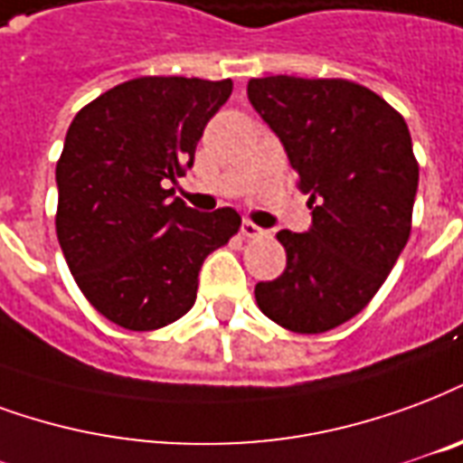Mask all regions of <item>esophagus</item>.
Masks as SVG:
<instances>
[{
    "label": "esophagus",
    "instance_id": "1",
    "mask_svg": "<svg viewBox=\"0 0 463 463\" xmlns=\"http://www.w3.org/2000/svg\"><path fill=\"white\" fill-rule=\"evenodd\" d=\"M241 231L245 238H252V241H258V238H265L267 235V231H262V228H260V225H255L252 221H242Z\"/></svg>",
    "mask_w": 463,
    "mask_h": 463
}]
</instances>
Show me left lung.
Listing matches in <instances>:
<instances>
[{
  "instance_id": "left-lung-1",
  "label": "left lung",
  "mask_w": 463,
  "mask_h": 463,
  "mask_svg": "<svg viewBox=\"0 0 463 463\" xmlns=\"http://www.w3.org/2000/svg\"><path fill=\"white\" fill-rule=\"evenodd\" d=\"M248 98L311 208L309 232H277L287 267L255 299L287 331L324 334L368 307L407 245L420 181L412 137L392 105L344 78H252Z\"/></svg>"
}]
</instances>
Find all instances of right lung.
<instances>
[{"instance_id": "obj_1", "label": "right lung", "mask_w": 463, "mask_h": 463, "mask_svg": "<svg viewBox=\"0 0 463 463\" xmlns=\"http://www.w3.org/2000/svg\"><path fill=\"white\" fill-rule=\"evenodd\" d=\"M232 80L142 75L88 102L56 164V232L68 269L102 317L154 331L196 301L203 260L241 231V213H198L171 198Z\"/></svg>"}]
</instances>
